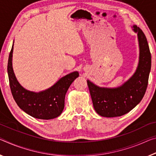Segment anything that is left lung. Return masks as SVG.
Listing matches in <instances>:
<instances>
[{"label":"left lung","mask_w":156,"mask_h":156,"mask_svg":"<svg viewBox=\"0 0 156 156\" xmlns=\"http://www.w3.org/2000/svg\"><path fill=\"white\" fill-rule=\"evenodd\" d=\"M133 30L137 34L140 56L138 66L132 77L115 88L101 87L87 80L94 108L102 117H120L130 112L142 101L147 90L151 55L143 31L135 25Z\"/></svg>","instance_id":"obj_1"}]
</instances>
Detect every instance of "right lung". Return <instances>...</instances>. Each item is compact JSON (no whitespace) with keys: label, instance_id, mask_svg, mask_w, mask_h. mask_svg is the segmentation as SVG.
Returning a JSON list of instances; mask_svg holds the SVG:
<instances>
[{"label":"right lung","instance_id":"right-lung-1","mask_svg":"<svg viewBox=\"0 0 156 156\" xmlns=\"http://www.w3.org/2000/svg\"><path fill=\"white\" fill-rule=\"evenodd\" d=\"M14 43L9 53L7 73L9 86L14 101L22 110L33 117L51 119L61 115L65 108V98L71 84L79 76L73 71L61 78L58 82L44 91L34 92L27 90L19 84L12 68Z\"/></svg>","mask_w":156,"mask_h":156}]
</instances>
